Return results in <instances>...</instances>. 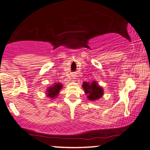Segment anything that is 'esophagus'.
Masks as SVG:
<instances>
[{"label": "esophagus", "mask_w": 150, "mask_h": 150, "mask_svg": "<svg viewBox=\"0 0 150 150\" xmlns=\"http://www.w3.org/2000/svg\"><path fill=\"white\" fill-rule=\"evenodd\" d=\"M72 77H73V79H76V75H72Z\"/></svg>", "instance_id": "34e87169"}]
</instances>
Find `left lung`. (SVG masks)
<instances>
[{
    "label": "left lung",
    "instance_id": "1",
    "mask_svg": "<svg viewBox=\"0 0 150 150\" xmlns=\"http://www.w3.org/2000/svg\"><path fill=\"white\" fill-rule=\"evenodd\" d=\"M82 88L84 90L85 93L87 95L88 100L91 101H96L103 96V88L98 84L96 81H93L91 83L84 81Z\"/></svg>",
    "mask_w": 150,
    "mask_h": 150
}]
</instances>
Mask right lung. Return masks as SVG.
<instances>
[{
    "mask_svg": "<svg viewBox=\"0 0 150 150\" xmlns=\"http://www.w3.org/2000/svg\"><path fill=\"white\" fill-rule=\"evenodd\" d=\"M62 87H63V85L61 83L54 82V84H52V86H48L47 88L46 93H45L47 97L50 98L52 100L54 99L59 93V91H61Z\"/></svg>",
    "mask_w": 150,
    "mask_h": 150,
    "instance_id": "obj_1",
    "label": "right lung"
}]
</instances>
